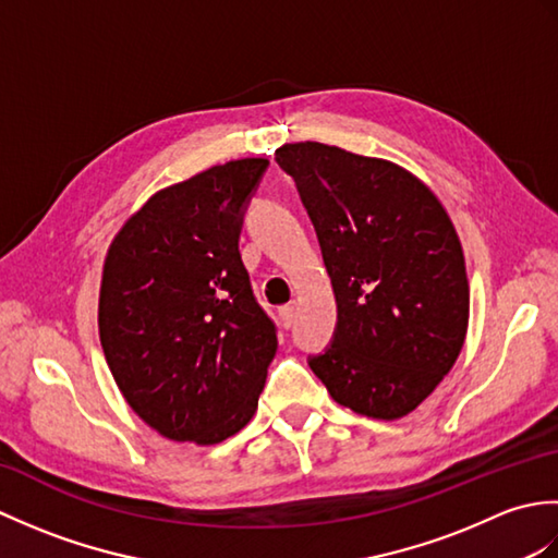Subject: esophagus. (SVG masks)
Listing matches in <instances>:
<instances>
[{
  "label": "esophagus",
  "instance_id": "obj_1",
  "mask_svg": "<svg viewBox=\"0 0 558 558\" xmlns=\"http://www.w3.org/2000/svg\"><path fill=\"white\" fill-rule=\"evenodd\" d=\"M278 314H280V322H282V326L290 328V326H292V322H294V314H298V304L292 302V304L280 306Z\"/></svg>",
  "mask_w": 558,
  "mask_h": 558
}]
</instances>
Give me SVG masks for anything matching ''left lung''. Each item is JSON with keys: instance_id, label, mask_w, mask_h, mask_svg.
<instances>
[{"instance_id": "obj_1", "label": "left lung", "mask_w": 558, "mask_h": 558, "mask_svg": "<svg viewBox=\"0 0 558 558\" xmlns=\"http://www.w3.org/2000/svg\"><path fill=\"white\" fill-rule=\"evenodd\" d=\"M276 162L300 189L338 302L336 338L312 372L342 408L405 417L453 369L468 336L453 222L420 177L390 160L302 141L280 146Z\"/></svg>"}]
</instances>
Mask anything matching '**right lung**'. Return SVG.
<instances>
[{
  "label": "right lung",
  "instance_id": "add662e5",
  "mask_svg": "<svg viewBox=\"0 0 558 558\" xmlns=\"http://www.w3.org/2000/svg\"><path fill=\"white\" fill-rule=\"evenodd\" d=\"M266 158H242L153 194L102 264L100 345L141 420L213 446L254 417L278 338L240 256L242 213Z\"/></svg>",
  "mask_w": 558,
  "mask_h": 558
}]
</instances>
